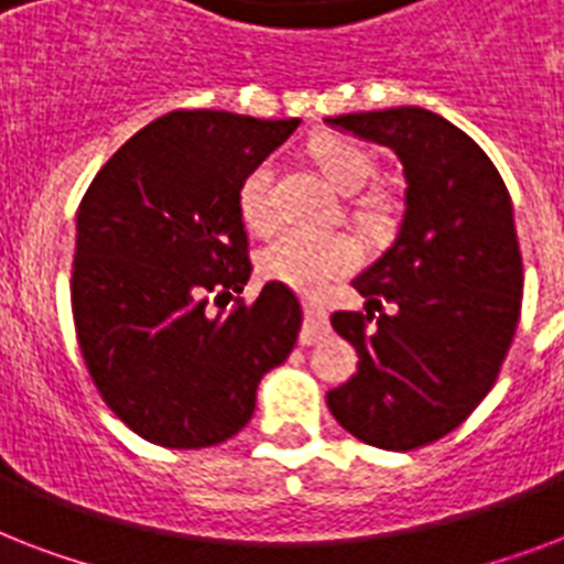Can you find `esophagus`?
<instances>
[{
  "label": "esophagus",
  "instance_id": "34e87169",
  "mask_svg": "<svg viewBox=\"0 0 564 564\" xmlns=\"http://www.w3.org/2000/svg\"><path fill=\"white\" fill-rule=\"evenodd\" d=\"M330 325H327V310L322 304L307 301L304 304V330H301V345H316L318 339H325Z\"/></svg>",
  "mask_w": 564,
  "mask_h": 564
}]
</instances>
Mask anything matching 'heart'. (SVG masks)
Listing matches in <instances>:
<instances>
[{"label":"heart","mask_w":564,"mask_h":564,"mask_svg":"<svg viewBox=\"0 0 564 564\" xmlns=\"http://www.w3.org/2000/svg\"><path fill=\"white\" fill-rule=\"evenodd\" d=\"M313 158L327 181L343 193H360L375 178V154L348 137H325L316 143ZM239 216L248 228L265 234L278 225V193H274V163L260 161L248 170L237 193ZM371 216L375 204H362ZM360 263V246L345 234H316V230H283L260 251V274L269 281L286 283L301 295H325L339 278Z\"/></svg>","instance_id":"heart-1"}]
</instances>
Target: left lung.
Returning a JSON list of instances; mask_svg holds the SVG:
<instances>
[{
  "label": "left lung",
  "instance_id": "8db88e82",
  "mask_svg": "<svg viewBox=\"0 0 564 564\" xmlns=\"http://www.w3.org/2000/svg\"><path fill=\"white\" fill-rule=\"evenodd\" d=\"M403 163L398 237L354 281L366 310L330 325L357 348V375L327 392L351 436L415 451L447 436L491 392L524 295L509 189L471 137L424 108L327 119Z\"/></svg>",
  "mask_w": 564,
  "mask_h": 564
}]
</instances>
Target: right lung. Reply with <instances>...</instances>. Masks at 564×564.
Listing matches in <instances>:
<instances>
[{
	"mask_svg": "<svg viewBox=\"0 0 564 564\" xmlns=\"http://www.w3.org/2000/svg\"><path fill=\"white\" fill-rule=\"evenodd\" d=\"M299 122L172 110L117 149L78 204V348L101 401L152 445L237 436L260 377L295 348L304 313L286 283L242 299L251 260L237 193Z\"/></svg>",
	"mask_w": 564,
	"mask_h": 564,
	"instance_id": "obj_1",
	"label": "right lung"
}]
</instances>
